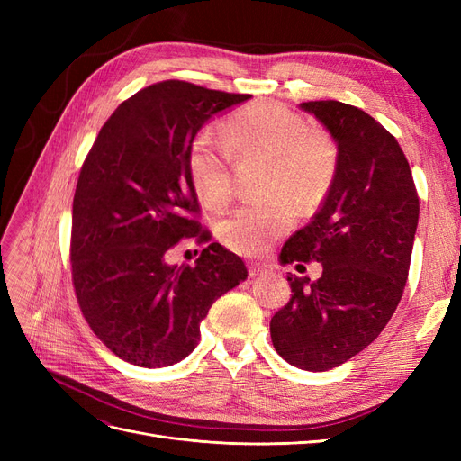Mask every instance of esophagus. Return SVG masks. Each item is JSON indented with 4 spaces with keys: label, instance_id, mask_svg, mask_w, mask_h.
Segmentation results:
<instances>
[{
    "label": "esophagus",
    "instance_id": "1",
    "mask_svg": "<svg viewBox=\"0 0 461 461\" xmlns=\"http://www.w3.org/2000/svg\"><path fill=\"white\" fill-rule=\"evenodd\" d=\"M248 269H249V275H252V276H261V275L273 273L271 265H265V263H252Z\"/></svg>",
    "mask_w": 461,
    "mask_h": 461
}]
</instances>
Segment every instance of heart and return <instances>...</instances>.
<instances>
[{
    "label": "heart",
    "instance_id": "obj_1",
    "mask_svg": "<svg viewBox=\"0 0 461 461\" xmlns=\"http://www.w3.org/2000/svg\"><path fill=\"white\" fill-rule=\"evenodd\" d=\"M227 147L202 134L192 144L188 169L200 200L212 209L232 198L229 151L239 158L271 161L267 190L288 194L302 205L312 207L321 198L337 169V151L327 138L310 131L294 111L281 104L248 105L227 121ZM296 221V205L286 196L271 202L242 205L222 222V242L234 252L256 256L283 236Z\"/></svg>",
    "mask_w": 461,
    "mask_h": 461
}]
</instances>
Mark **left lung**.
<instances>
[{
  "label": "left lung",
  "instance_id": "left-lung-1",
  "mask_svg": "<svg viewBox=\"0 0 461 461\" xmlns=\"http://www.w3.org/2000/svg\"><path fill=\"white\" fill-rule=\"evenodd\" d=\"M300 109L332 136L337 169L323 205L281 252L285 263L315 259L323 273L288 275L294 294L273 315L271 340L290 366L327 371L367 348L396 312L420 198L396 138L366 111L334 100Z\"/></svg>",
  "mask_w": 461,
  "mask_h": 461
}]
</instances>
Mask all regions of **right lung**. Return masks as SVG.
<instances>
[{
	"instance_id": "right-lung-1",
	"label": "right lung",
	"mask_w": 461,
	"mask_h": 461,
	"mask_svg": "<svg viewBox=\"0 0 461 461\" xmlns=\"http://www.w3.org/2000/svg\"><path fill=\"white\" fill-rule=\"evenodd\" d=\"M248 94L165 80L107 119L82 165L73 200L71 263L82 315L111 352L156 369L200 342L213 302L246 281L244 261L213 242L192 265L167 263L180 240H209L188 158L194 138Z\"/></svg>"
}]
</instances>
